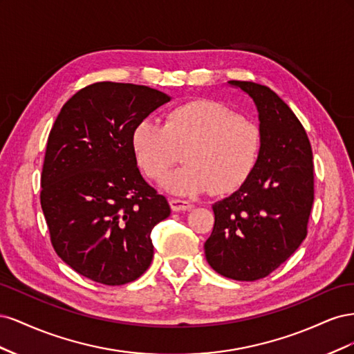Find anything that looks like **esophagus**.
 <instances>
[{"instance_id": "esophagus-1", "label": "esophagus", "mask_w": 354, "mask_h": 354, "mask_svg": "<svg viewBox=\"0 0 354 354\" xmlns=\"http://www.w3.org/2000/svg\"><path fill=\"white\" fill-rule=\"evenodd\" d=\"M169 207L173 211H190L194 205L189 201L183 199H169Z\"/></svg>"}]
</instances>
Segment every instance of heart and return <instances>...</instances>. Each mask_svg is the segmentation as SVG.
I'll list each match as a JSON object with an SVG mask.
<instances>
[{
  "instance_id": "b5f03b06",
  "label": "heart",
  "mask_w": 354,
  "mask_h": 354,
  "mask_svg": "<svg viewBox=\"0 0 354 354\" xmlns=\"http://www.w3.org/2000/svg\"><path fill=\"white\" fill-rule=\"evenodd\" d=\"M138 167L155 181L164 180L183 151L185 167L164 186L177 195H199L216 187L218 194L242 186L261 151L259 127L216 100H194L174 106L164 124L145 120L131 134Z\"/></svg>"
}]
</instances>
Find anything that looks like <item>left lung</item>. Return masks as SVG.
<instances>
[{
	"mask_svg": "<svg viewBox=\"0 0 354 354\" xmlns=\"http://www.w3.org/2000/svg\"><path fill=\"white\" fill-rule=\"evenodd\" d=\"M229 84L255 103L261 151L245 183L212 205L216 221L203 248L221 276L257 281L285 263L307 236L313 153L304 127L274 91L250 81Z\"/></svg>",
	"mask_w": 354,
	"mask_h": 354,
	"instance_id": "8db88e82",
	"label": "left lung"
}]
</instances>
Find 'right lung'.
I'll return each instance as SVG.
<instances>
[{
	"label": "right lung",
	"instance_id": "right-lung-1",
	"mask_svg": "<svg viewBox=\"0 0 354 354\" xmlns=\"http://www.w3.org/2000/svg\"><path fill=\"white\" fill-rule=\"evenodd\" d=\"M169 100L146 85L95 82L63 104L51 128L41 208L57 255L94 282H133L152 263V229L171 209L137 168L131 134Z\"/></svg>",
	"mask_w": 354,
	"mask_h": 354
}]
</instances>
